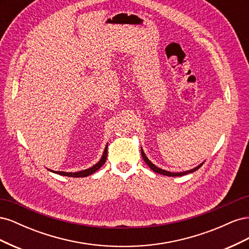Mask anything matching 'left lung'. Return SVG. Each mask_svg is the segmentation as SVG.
Segmentation results:
<instances>
[{
	"label": "left lung",
	"instance_id": "8db88e82",
	"mask_svg": "<svg viewBox=\"0 0 249 249\" xmlns=\"http://www.w3.org/2000/svg\"><path fill=\"white\" fill-rule=\"evenodd\" d=\"M141 156H142V158H143V160H144V162L148 165L149 166V168L152 169V170H154L155 172H157V173H160V175H163V176H167V177H182V176H185V175H188V173H191V172H194V171H196L198 168H200L201 167V165L205 163V162H202V163H200L198 166H196L195 168H193V169H190V170H187V171H183V172H170V171H167V170H164V169H162V168H159V167H157L155 164H153L152 162H150L149 160H148V158L145 156V154H144V152H143V149H142V147H141Z\"/></svg>",
	"mask_w": 249,
	"mask_h": 249
}]
</instances>
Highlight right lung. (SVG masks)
<instances>
[{
    "label": "right lung",
    "mask_w": 249,
    "mask_h": 249,
    "mask_svg": "<svg viewBox=\"0 0 249 249\" xmlns=\"http://www.w3.org/2000/svg\"><path fill=\"white\" fill-rule=\"evenodd\" d=\"M107 152H108V144L106 145V147H105L104 149V153H103V156L101 158V160L97 162L96 164H94L92 167H89L85 170H81V171H77V172H65V171H54V170H51L49 169L50 171L54 172V173H57V175H60V176H65V177H71V178H85V177H88L90 175H92V173H94L97 169H100L103 165L105 164V162H106L107 160Z\"/></svg>",
    "instance_id": "obj_1"
}]
</instances>
